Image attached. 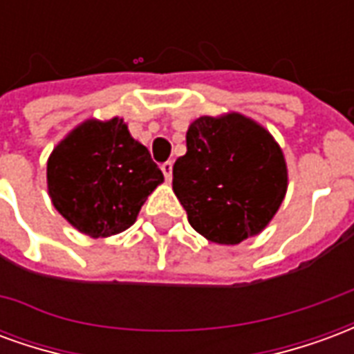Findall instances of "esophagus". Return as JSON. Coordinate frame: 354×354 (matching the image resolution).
Returning a JSON list of instances; mask_svg holds the SVG:
<instances>
[{
	"label": "esophagus",
	"mask_w": 354,
	"mask_h": 354,
	"mask_svg": "<svg viewBox=\"0 0 354 354\" xmlns=\"http://www.w3.org/2000/svg\"><path fill=\"white\" fill-rule=\"evenodd\" d=\"M161 170H162V174H165V178H167V182H170V180H172V162L170 161L162 162Z\"/></svg>",
	"instance_id": "obj_1"
}]
</instances>
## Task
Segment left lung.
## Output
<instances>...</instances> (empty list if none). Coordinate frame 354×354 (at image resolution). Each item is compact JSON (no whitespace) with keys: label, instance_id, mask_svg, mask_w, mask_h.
Wrapping results in <instances>:
<instances>
[{"label":"left lung","instance_id":"1","mask_svg":"<svg viewBox=\"0 0 354 354\" xmlns=\"http://www.w3.org/2000/svg\"><path fill=\"white\" fill-rule=\"evenodd\" d=\"M187 151L172 167V189L192 227L218 245L258 235L281 207L288 170L281 146L241 113L195 119Z\"/></svg>","mask_w":354,"mask_h":354}]
</instances>
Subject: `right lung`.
I'll return each instance as SVG.
<instances>
[{
    "label": "right lung",
    "instance_id": "add662e5",
    "mask_svg": "<svg viewBox=\"0 0 354 354\" xmlns=\"http://www.w3.org/2000/svg\"><path fill=\"white\" fill-rule=\"evenodd\" d=\"M162 172L123 119H87L58 144L47 161L53 205L88 237H111L136 222Z\"/></svg>",
    "mask_w": 354,
    "mask_h": 354
}]
</instances>
